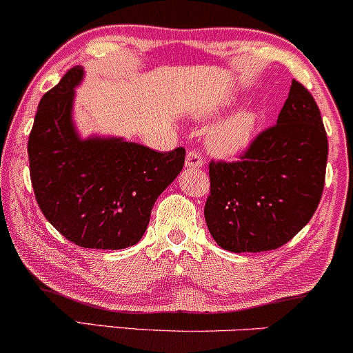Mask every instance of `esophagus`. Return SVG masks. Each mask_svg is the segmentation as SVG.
<instances>
[{
	"label": "esophagus",
	"mask_w": 353,
	"mask_h": 353,
	"mask_svg": "<svg viewBox=\"0 0 353 353\" xmlns=\"http://www.w3.org/2000/svg\"><path fill=\"white\" fill-rule=\"evenodd\" d=\"M204 165V159L197 151H190L185 156V168L188 169H201Z\"/></svg>",
	"instance_id": "obj_1"
}]
</instances>
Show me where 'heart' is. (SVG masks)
<instances>
[{
	"mask_svg": "<svg viewBox=\"0 0 353 353\" xmlns=\"http://www.w3.org/2000/svg\"><path fill=\"white\" fill-rule=\"evenodd\" d=\"M232 99L222 101L214 111L229 106ZM259 125V114L254 109H239L210 129L209 148L219 156H237L249 148L254 141Z\"/></svg>",
	"mask_w": 353,
	"mask_h": 353,
	"instance_id": "heart-1",
	"label": "heart"
}]
</instances>
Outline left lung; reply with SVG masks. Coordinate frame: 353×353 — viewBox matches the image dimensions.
Segmentation results:
<instances>
[{
    "mask_svg": "<svg viewBox=\"0 0 353 353\" xmlns=\"http://www.w3.org/2000/svg\"><path fill=\"white\" fill-rule=\"evenodd\" d=\"M329 143L312 94L292 81L277 124L237 163H210L204 216L230 252H264L289 242L314 216L325 182Z\"/></svg>",
    "mask_w": 353,
    "mask_h": 353,
    "instance_id": "1",
    "label": "left lung"
}]
</instances>
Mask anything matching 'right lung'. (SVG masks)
Returning <instances> with one entry per match:
<instances>
[{
    "mask_svg": "<svg viewBox=\"0 0 353 353\" xmlns=\"http://www.w3.org/2000/svg\"><path fill=\"white\" fill-rule=\"evenodd\" d=\"M84 68H71L39 101L28 141L36 201L50 224L86 249L137 244L157 197L179 176L182 148L159 152L124 137H81L74 89Z\"/></svg>",
    "mask_w": 353,
    "mask_h": 353,
    "instance_id": "obj_1",
    "label": "right lung"
}]
</instances>
